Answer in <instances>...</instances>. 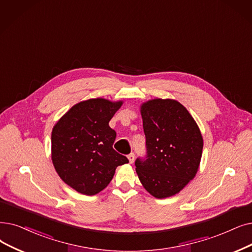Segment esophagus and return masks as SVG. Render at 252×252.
Segmentation results:
<instances>
[{"instance_id": "obj_1", "label": "esophagus", "mask_w": 252, "mask_h": 252, "mask_svg": "<svg viewBox=\"0 0 252 252\" xmlns=\"http://www.w3.org/2000/svg\"><path fill=\"white\" fill-rule=\"evenodd\" d=\"M127 158H128V161H129V163H133L134 162V160H135V155L133 152H130L129 155L127 156Z\"/></svg>"}]
</instances>
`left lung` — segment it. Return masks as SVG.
Returning <instances> with one entry per match:
<instances>
[{"label": "left lung", "instance_id": "8db88e82", "mask_svg": "<svg viewBox=\"0 0 252 252\" xmlns=\"http://www.w3.org/2000/svg\"><path fill=\"white\" fill-rule=\"evenodd\" d=\"M146 137L145 159L137 158L136 172L143 188L157 199L182 190L199 170L203 137L182 104L153 99L140 107Z\"/></svg>", "mask_w": 252, "mask_h": 252}]
</instances>
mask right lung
<instances>
[{"label": "right lung", "instance_id": "add662e5", "mask_svg": "<svg viewBox=\"0 0 252 252\" xmlns=\"http://www.w3.org/2000/svg\"><path fill=\"white\" fill-rule=\"evenodd\" d=\"M123 101L103 97L74 105L54 125L51 159L61 179L76 191L94 195L128 159L113 149L116 132L109 126Z\"/></svg>", "mask_w": 252, "mask_h": 252}]
</instances>
